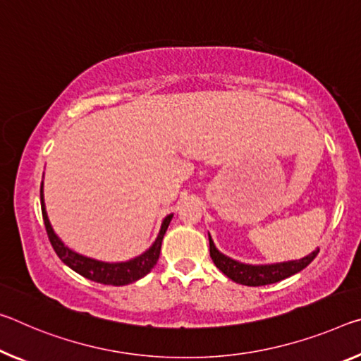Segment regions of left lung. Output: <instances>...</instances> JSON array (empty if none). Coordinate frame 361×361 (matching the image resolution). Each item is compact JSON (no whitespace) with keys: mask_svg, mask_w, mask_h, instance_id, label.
Returning a JSON list of instances; mask_svg holds the SVG:
<instances>
[{"mask_svg":"<svg viewBox=\"0 0 361 361\" xmlns=\"http://www.w3.org/2000/svg\"><path fill=\"white\" fill-rule=\"evenodd\" d=\"M209 244H210V257L214 260L215 267L226 274L231 281L244 286H265L273 284L286 279L293 274L299 273L310 263L314 257L318 255L319 249L313 250L312 254L307 257H302L299 260H288L279 263H268V265H250V263H243L239 260H234L231 257L221 254L219 249L215 247L214 239L209 234Z\"/></svg>","mask_w":361,"mask_h":361,"instance_id":"8db88e82","label":"left lung"}]
</instances>
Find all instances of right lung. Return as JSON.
Wrapping results in <instances>:
<instances>
[{"instance_id":"1","label":"right lung","mask_w":361,"mask_h":361,"mask_svg":"<svg viewBox=\"0 0 361 361\" xmlns=\"http://www.w3.org/2000/svg\"><path fill=\"white\" fill-rule=\"evenodd\" d=\"M39 199H42V214L44 226H47L48 238L51 241V245H53V249L56 250L57 257H59L68 268H72L73 271L82 274V276L87 279L109 286H125L135 283L142 276H146V274L152 270L154 265H156L159 260L164 234L167 231L171 219H173V214L165 216L162 220V225H160L156 241H154L151 247L145 250L141 255L135 257V259H130L127 262H102L91 259V257L87 255H82L75 252V250H72L71 247H67V245L61 241V238L54 233L47 214V205H44L43 181L42 188H39Z\"/></svg>"}]
</instances>
